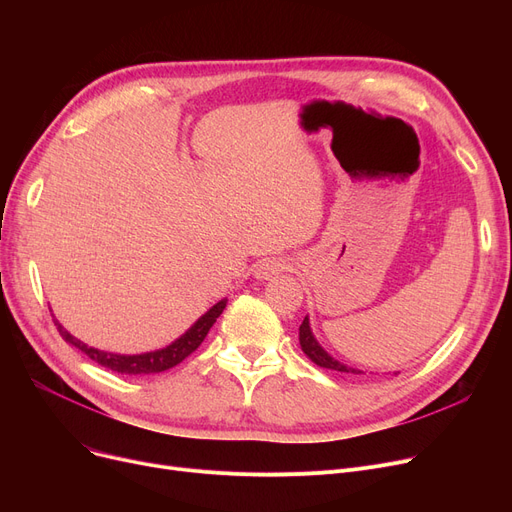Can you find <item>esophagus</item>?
<instances>
[{"label": "esophagus", "instance_id": "34e87169", "mask_svg": "<svg viewBox=\"0 0 512 512\" xmlns=\"http://www.w3.org/2000/svg\"><path fill=\"white\" fill-rule=\"evenodd\" d=\"M284 270H286V261L282 257H267V259H261L255 265V278L257 280H270V278L278 276Z\"/></svg>", "mask_w": 512, "mask_h": 512}]
</instances>
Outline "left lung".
<instances>
[{"mask_svg":"<svg viewBox=\"0 0 512 512\" xmlns=\"http://www.w3.org/2000/svg\"><path fill=\"white\" fill-rule=\"evenodd\" d=\"M299 342H301L303 353H305L315 365H319V367H326V369L340 371V373H355V375L365 373V371H361V369H355V367H351V365H346V363L334 359V357L326 351V348L317 342V338L313 336V330H311V324H309V317L303 319V324H301V328H299Z\"/></svg>","mask_w":512,"mask_h":512,"instance_id":"obj_1","label":"left lung"}]
</instances>
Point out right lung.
Masks as SVG:
<instances>
[{
  "mask_svg": "<svg viewBox=\"0 0 512 512\" xmlns=\"http://www.w3.org/2000/svg\"><path fill=\"white\" fill-rule=\"evenodd\" d=\"M226 303H228V299H222L220 303H215L172 344L159 348V351H149V353H141V355H120V353H110V351H99V348L89 346L83 340L74 338L56 317H53V321H56L62 338L68 344L78 348L80 353H85L89 359H93L101 367H107V369H112L122 375H149V373H161L166 369H172L178 363H182L188 355L195 353L199 344L205 340L207 332L211 330V326L215 324V319H218L222 315V311L226 309Z\"/></svg>",
  "mask_w": 512,
  "mask_h": 512,
  "instance_id": "add662e5",
  "label": "right lung"
}]
</instances>
